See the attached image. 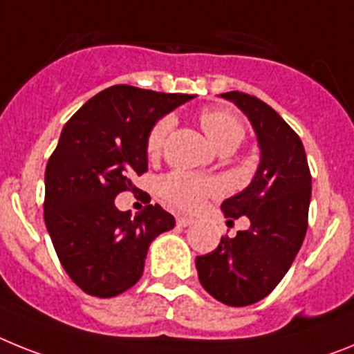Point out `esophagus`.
Segmentation results:
<instances>
[{"label":"esophagus","mask_w":354,"mask_h":354,"mask_svg":"<svg viewBox=\"0 0 354 354\" xmlns=\"http://www.w3.org/2000/svg\"><path fill=\"white\" fill-rule=\"evenodd\" d=\"M176 224L180 226V228H187V226H190V224H194V221L190 219V217H183V215H180V217H176Z\"/></svg>","instance_id":"obj_1"}]
</instances>
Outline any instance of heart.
I'll use <instances>...</instances> for the list:
<instances>
[{
  "label": "heart",
  "mask_w": 354,
  "mask_h": 354,
  "mask_svg": "<svg viewBox=\"0 0 354 354\" xmlns=\"http://www.w3.org/2000/svg\"><path fill=\"white\" fill-rule=\"evenodd\" d=\"M201 128L207 133L208 140L217 151L223 149H236L244 140V124L239 118L232 115L223 110H205L199 115ZM171 130V119H160L151 128L147 135V153L156 155L164 146V140ZM162 196L167 199L171 205L181 208V210H196L203 205L205 198L217 190V183L205 178H198L194 174L176 171L171 173L162 180Z\"/></svg>",
  "instance_id": "heart-1"
}]
</instances>
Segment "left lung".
Masks as SVG:
<instances>
[{"label":"left lung","mask_w":354,"mask_h":354,"mask_svg":"<svg viewBox=\"0 0 354 354\" xmlns=\"http://www.w3.org/2000/svg\"><path fill=\"white\" fill-rule=\"evenodd\" d=\"M221 97L250 119L260 162L250 185L221 205L228 223L248 217L250 228L223 236L212 253L196 258V269L212 297L248 306L274 290L305 241L312 176L303 142L276 110L244 92Z\"/></svg>","instance_id":"1"}]
</instances>
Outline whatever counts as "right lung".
I'll return each instance as SVG.
<instances>
[{
  "instance_id": "right-lung-1",
  "label": "right lung",
  "mask_w": 354,
  "mask_h": 354,
  "mask_svg": "<svg viewBox=\"0 0 354 354\" xmlns=\"http://www.w3.org/2000/svg\"><path fill=\"white\" fill-rule=\"evenodd\" d=\"M194 97L113 85L64 126L46 167L44 221L62 267L91 296L133 287L151 242L174 228L160 205L131 219L113 199L137 189L131 180L147 171V135L156 121Z\"/></svg>"
}]
</instances>
